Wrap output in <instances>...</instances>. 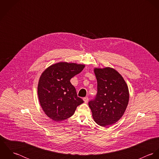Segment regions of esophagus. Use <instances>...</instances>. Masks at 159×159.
Wrapping results in <instances>:
<instances>
[{"instance_id": "34e87169", "label": "esophagus", "mask_w": 159, "mask_h": 159, "mask_svg": "<svg viewBox=\"0 0 159 159\" xmlns=\"http://www.w3.org/2000/svg\"><path fill=\"white\" fill-rule=\"evenodd\" d=\"M83 100H84V103H87L88 102V101H89V99H88V97H84L83 98Z\"/></svg>"}]
</instances>
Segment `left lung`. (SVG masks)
<instances>
[{
  "mask_svg": "<svg viewBox=\"0 0 159 159\" xmlns=\"http://www.w3.org/2000/svg\"><path fill=\"white\" fill-rule=\"evenodd\" d=\"M97 81L95 98L89 102L92 117L99 125L117 122L124 115L129 100V91L121 75L111 67L94 68Z\"/></svg>",
  "mask_w": 159,
  "mask_h": 159,
  "instance_id": "obj_1",
  "label": "left lung"
}]
</instances>
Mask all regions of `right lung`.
Returning <instances> with one entry per match:
<instances>
[{
	"instance_id": "right-lung-1",
	"label": "right lung",
	"mask_w": 159,
	"mask_h": 159,
	"mask_svg": "<svg viewBox=\"0 0 159 159\" xmlns=\"http://www.w3.org/2000/svg\"><path fill=\"white\" fill-rule=\"evenodd\" d=\"M85 67L84 64L61 62L46 68L38 84L37 92L42 108L56 122L73 116L83 100L77 97L70 80Z\"/></svg>"
}]
</instances>
